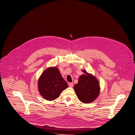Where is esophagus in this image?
<instances>
[{
    "instance_id": "esophagus-1",
    "label": "esophagus",
    "mask_w": 135,
    "mask_h": 135,
    "mask_svg": "<svg viewBox=\"0 0 135 135\" xmlns=\"http://www.w3.org/2000/svg\"><path fill=\"white\" fill-rule=\"evenodd\" d=\"M68 85L70 87H73V83H71V82H69V83H68Z\"/></svg>"
}]
</instances>
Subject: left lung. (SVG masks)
<instances>
[{
	"instance_id": "1",
	"label": "left lung",
	"mask_w": 135,
	"mask_h": 135,
	"mask_svg": "<svg viewBox=\"0 0 135 135\" xmlns=\"http://www.w3.org/2000/svg\"><path fill=\"white\" fill-rule=\"evenodd\" d=\"M84 74L80 76L78 83L74 89L79 99L82 103L88 104L94 101L99 94V82L92 75L82 70Z\"/></svg>"
}]
</instances>
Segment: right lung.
Listing matches in <instances>:
<instances>
[{
  "label": "right lung",
  "mask_w": 135,
  "mask_h": 135,
  "mask_svg": "<svg viewBox=\"0 0 135 135\" xmlns=\"http://www.w3.org/2000/svg\"><path fill=\"white\" fill-rule=\"evenodd\" d=\"M38 90L45 99L51 101L57 98L68 84L56 67H50L41 75L38 82Z\"/></svg>",
  "instance_id": "add662e5"
}]
</instances>
